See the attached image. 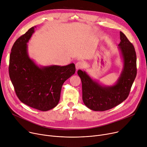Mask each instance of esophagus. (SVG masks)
Here are the masks:
<instances>
[{
    "instance_id": "1",
    "label": "esophagus",
    "mask_w": 147,
    "mask_h": 147,
    "mask_svg": "<svg viewBox=\"0 0 147 147\" xmlns=\"http://www.w3.org/2000/svg\"><path fill=\"white\" fill-rule=\"evenodd\" d=\"M83 63L82 61H78L76 64V69H80V68H82L83 67Z\"/></svg>"
}]
</instances>
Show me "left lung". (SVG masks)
Instances as JSON below:
<instances>
[{
    "label": "left lung",
    "instance_id": "1",
    "mask_svg": "<svg viewBox=\"0 0 147 147\" xmlns=\"http://www.w3.org/2000/svg\"><path fill=\"white\" fill-rule=\"evenodd\" d=\"M119 49L123 61V68L116 83L104 86L93 80L85 71L78 70L82 83L84 105L94 111H105L119 105L128 97L136 76V55L134 45L120 32Z\"/></svg>",
    "mask_w": 147,
    "mask_h": 147
}]
</instances>
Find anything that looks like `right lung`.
<instances>
[{
    "label": "right lung",
    "instance_id": "right-lung-1",
    "mask_svg": "<svg viewBox=\"0 0 147 147\" xmlns=\"http://www.w3.org/2000/svg\"><path fill=\"white\" fill-rule=\"evenodd\" d=\"M35 28H31L13 44L9 73L19 100L32 108L47 111L58 105L62 86L74 74L76 67L73 63L65 66H38L27 51V42Z\"/></svg>",
    "mask_w": 147,
    "mask_h": 147
}]
</instances>
